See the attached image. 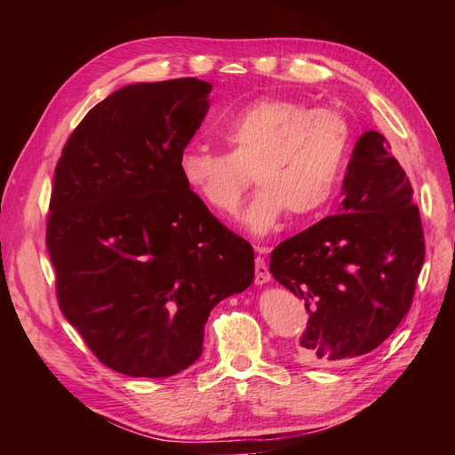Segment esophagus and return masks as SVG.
I'll use <instances>...</instances> for the list:
<instances>
[{
    "mask_svg": "<svg viewBox=\"0 0 455 455\" xmlns=\"http://www.w3.org/2000/svg\"><path fill=\"white\" fill-rule=\"evenodd\" d=\"M256 252H266V246H256ZM256 256V259H254V266H256V275H254V283L256 284H266V283H269L271 281V273H269V269H267V264H266V259H264V256Z\"/></svg>",
    "mask_w": 455,
    "mask_h": 455,
    "instance_id": "esophagus-1",
    "label": "esophagus"
}]
</instances>
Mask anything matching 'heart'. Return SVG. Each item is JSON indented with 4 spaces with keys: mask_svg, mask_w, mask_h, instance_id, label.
I'll return each mask as SVG.
<instances>
[{
    "mask_svg": "<svg viewBox=\"0 0 455 455\" xmlns=\"http://www.w3.org/2000/svg\"><path fill=\"white\" fill-rule=\"evenodd\" d=\"M228 154L188 148L178 159L186 186L220 216H235L252 182L259 191L244 228L258 237L281 218L311 216L336 196L349 156V123L339 109L266 96L243 104L220 123Z\"/></svg>",
    "mask_w": 455,
    "mask_h": 455,
    "instance_id": "obj_1",
    "label": "heart"
}]
</instances>
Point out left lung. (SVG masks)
Instances as JSON below:
<instances>
[{"instance_id": "left-lung-1", "label": "left lung", "mask_w": 455, "mask_h": 455, "mask_svg": "<svg viewBox=\"0 0 455 455\" xmlns=\"http://www.w3.org/2000/svg\"><path fill=\"white\" fill-rule=\"evenodd\" d=\"M385 136L353 148L341 209L271 252L269 271L306 301L298 356L316 366L376 349L404 319L425 258L414 189Z\"/></svg>"}]
</instances>
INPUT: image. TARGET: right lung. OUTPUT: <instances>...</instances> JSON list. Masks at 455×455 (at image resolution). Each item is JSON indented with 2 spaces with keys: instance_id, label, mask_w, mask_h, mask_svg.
<instances>
[{
  "instance_id": "obj_1",
  "label": "right lung",
  "mask_w": 455,
  "mask_h": 455,
  "mask_svg": "<svg viewBox=\"0 0 455 455\" xmlns=\"http://www.w3.org/2000/svg\"><path fill=\"white\" fill-rule=\"evenodd\" d=\"M211 91L197 77L123 87L84 117L54 169L59 306L119 374L169 378L194 364L212 307L254 279L252 246L178 169Z\"/></svg>"
}]
</instances>
